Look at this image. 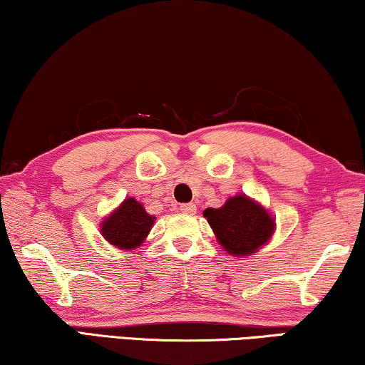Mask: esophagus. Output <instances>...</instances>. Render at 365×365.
<instances>
[{"instance_id": "1", "label": "esophagus", "mask_w": 365, "mask_h": 365, "mask_svg": "<svg viewBox=\"0 0 365 365\" xmlns=\"http://www.w3.org/2000/svg\"><path fill=\"white\" fill-rule=\"evenodd\" d=\"M195 210H197V207H195V204H181V212L182 214H187V215H194Z\"/></svg>"}]
</instances>
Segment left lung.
Instances as JSON below:
<instances>
[{
    "instance_id": "obj_1",
    "label": "left lung",
    "mask_w": 365,
    "mask_h": 365,
    "mask_svg": "<svg viewBox=\"0 0 365 365\" xmlns=\"http://www.w3.org/2000/svg\"><path fill=\"white\" fill-rule=\"evenodd\" d=\"M204 217L212 227L219 244L235 257L253 255L272 239L274 219L268 210L245 194L234 195L219 209H205Z\"/></svg>"
}]
</instances>
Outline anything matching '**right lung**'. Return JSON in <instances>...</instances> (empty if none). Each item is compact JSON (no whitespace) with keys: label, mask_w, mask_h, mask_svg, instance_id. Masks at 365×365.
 I'll return each mask as SVG.
<instances>
[{"label":"right lung","mask_w":365,"mask_h":365,"mask_svg":"<svg viewBox=\"0 0 365 365\" xmlns=\"http://www.w3.org/2000/svg\"><path fill=\"white\" fill-rule=\"evenodd\" d=\"M155 217L145 210L135 197H126L107 219L100 224L103 239L120 250H135L150 234Z\"/></svg>","instance_id":"add662e5"}]
</instances>
